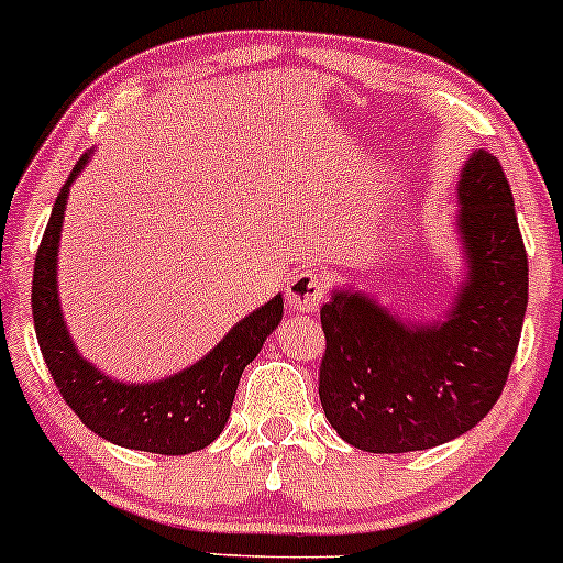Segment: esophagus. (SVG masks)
I'll list each match as a JSON object with an SVG mask.
<instances>
[{
    "mask_svg": "<svg viewBox=\"0 0 563 563\" xmlns=\"http://www.w3.org/2000/svg\"><path fill=\"white\" fill-rule=\"evenodd\" d=\"M324 300V276L316 268H302L287 284V302L292 311L316 313Z\"/></svg>",
    "mask_w": 563,
    "mask_h": 563,
    "instance_id": "1",
    "label": "esophagus"
}]
</instances>
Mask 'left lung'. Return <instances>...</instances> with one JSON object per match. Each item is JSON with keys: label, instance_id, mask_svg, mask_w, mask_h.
Listing matches in <instances>:
<instances>
[{"label": "left lung", "instance_id": "left-lung-1", "mask_svg": "<svg viewBox=\"0 0 563 563\" xmlns=\"http://www.w3.org/2000/svg\"><path fill=\"white\" fill-rule=\"evenodd\" d=\"M463 282L439 319H404L353 284L321 308L319 399L340 439L375 454L457 439L500 399L519 349L529 265L514 194L489 151L460 169Z\"/></svg>", "mask_w": 563, "mask_h": 563}]
</instances>
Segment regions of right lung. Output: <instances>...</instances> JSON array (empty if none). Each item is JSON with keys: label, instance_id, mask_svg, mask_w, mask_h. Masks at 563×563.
I'll return each mask as SVG.
<instances>
[{"label": "right lung", "instance_id": "1", "mask_svg": "<svg viewBox=\"0 0 563 563\" xmlns=\"http://www.w3.org/2000/svg\"><path fill=\"white\" fill-rule=\"evenodd\" d=\"M90 156L92 151L81 156L66 186L60 188L34 261L31 308H34V330L44 364L58 385L63 401L100 439L124 450L154 454L205 450L229 422L239 377L244 366L261 353L265 338L279 327L284 300L282 295H274L257 311L236 321L197 364L162 380L122 383L87 362L63 319L58 252L68 188L87 167Z\"/></svg>", "mask_w": 563, "mask_h": 563}]
</instances>
